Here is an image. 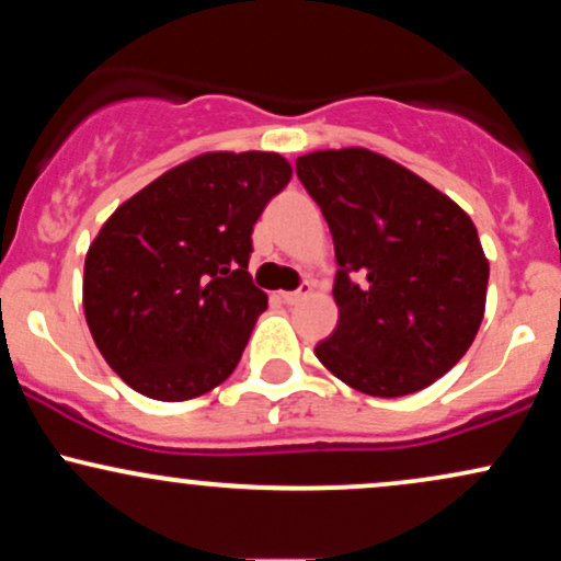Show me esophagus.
I'll list each match as a JSON object with an SVG mask.
<instances>
[{
	"label": "esophagus",
	"instance_id": "esophagus-1",
	"mask_svg": "<svg viewBox=\"0 0 561 561\" xmlns=\"http://www.w3.org/2000/svg\"><path fill=\"white\" fill-rule=\"evenodd\" d=\"M313 293V285L311 282H302V285L298 287V289H293V293H282V300L287 302V306H295V302H300V300H306L308 295Z\"/></svg>",
	"mask_w": 561,
	"mask_h": 561
}]
</instances>
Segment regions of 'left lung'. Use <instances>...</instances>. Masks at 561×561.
<instances>
[{"mask_svg":"<svg viewBox=\"0 0 561 561\" xmlns=\"http://www.w3.org/2000/svg\"><path fill=\"white\" fill-rule=\"evenodd\" d=\"M334 240L340 321L317 358L377 398L424 390L469 351L485 313L488 259L459 205L364 147L295 163Z\"/></svg>","mask_w":561,"mask_h":561,"instance_id":"obj_1","label":"left lung"}]
</instances>
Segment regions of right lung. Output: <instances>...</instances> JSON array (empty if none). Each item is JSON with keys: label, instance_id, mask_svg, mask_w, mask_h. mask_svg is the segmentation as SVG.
Here are the masks:
<instances>
[{"label": "right lung", "instance_id": "add662e5", "mask_svg": "<svg viewBox=\"0 0 561 561\" xmlns=\"http://www.w3.org/2000/svg\"><path fill=\"white\" fill-rule=\"evenodd\" d=\"M289 176L276 152H205L102 224L83 263V313L128 388L190 401L234 371L268 306L248 272L250 234Z\"/></svg>", "mask_w": 561, "mask_h": 561}]
</instances>
